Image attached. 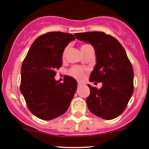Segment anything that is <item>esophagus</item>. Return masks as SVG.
<instances>
[{"label":"esophagus","mask_w":149,"mask_h":149,"mask_svg":"<svg viewBox=\"0 0 149 149\" xmlns=\"http://www.w3.org/2000/svg\"><path fill=\"white\" fill-rule=\"evenodd\" d=\"M81 82H79V81H78V86H81Z\"/></svg>","instance_id":"obj_1"}]
</instances>
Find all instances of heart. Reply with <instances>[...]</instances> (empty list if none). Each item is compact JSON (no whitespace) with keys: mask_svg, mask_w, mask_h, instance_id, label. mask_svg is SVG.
<instances>
[{"mask_svg":"<svg viewBox=\"0 0 149 149\" xmlns=\"http://www.w3.org/2000/svg\"><path fill=\"white\" fill-rule=\"evenodd\" d=\"M87 45H81V51H84V49L87 46ZM68 47H66V48H65V50H64L63 54H62L63 58L65 57V55H66L67 52H68ZM86 71H87V70H86L85 68H81V67H79V66H73L70 68V70H68V73H69L70 76H73V77L76 78V79H80V80H81V79H82L84 77V76H85Z\"/></svg>","mask_w":149,"mask_h":149,"instance_id":"b5f03b06","label":"heart"}]
</instances>
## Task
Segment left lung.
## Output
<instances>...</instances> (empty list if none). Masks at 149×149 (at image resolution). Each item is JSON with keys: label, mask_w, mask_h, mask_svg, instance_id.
I'll list each match as a JSON object with an SVG mask.
<instances>
[{"label": "left lung", "mask_w": 149, "mask_h": 149, "mask_svg": "<svg viewBox=\"0 0 149 149\" xmlns=\"http://www.w3.org/2000/svg\"><path fill=\"white\" fill-rule=\"evenodd\" d=\"M76 38L90 43L96 53V65L90 81L102 83L101 88L88 85L89 110L112 120L122 114L134 91V70L124 48L115 37L102 31L76 33Z\"/></svg>", "instance_id": "1"}]
</instances>
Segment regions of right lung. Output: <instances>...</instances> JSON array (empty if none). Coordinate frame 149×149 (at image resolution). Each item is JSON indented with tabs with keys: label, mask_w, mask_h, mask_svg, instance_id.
Masks as SVG:
<instances>
[{
	"label": "right lung",
	"mask_w": 149,
	"mask_h": 149,
	"mask_svg": "<svg viewBox=\"0 0 149 149\" xmlns=\"http://www.w3.org/2000/svg\"><path fill=\"white\" fill-rule=\"evenodd\" d=\"M75 37L60 31L45 33L37 37L21 67L20 92L28 109L42 120H52L63 115L70 106L77 82L67 76L64 82L56 81V70L62 64V54Z\"/></svg>",
	"instance_id": "1"
}]
</instances>
